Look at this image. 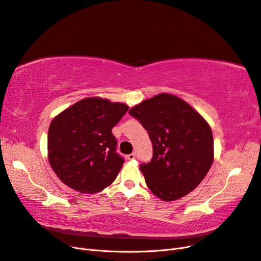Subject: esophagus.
<instances>
[{"label":"esophagus","mask_w":261,"mask_h":261,"mask_svg":"<svg viewBox=\"0 0 261 261\" xmlns=\"http://www.w3.org/2000/svg\"><path fill=\"white\" fill-rule=\"evenodd\" d=\"M135 158H136V154H135V153H130V154L127 155V159H128V160H134V159H135Z\"/></svg>","instance_id":"1"}]
</instances>
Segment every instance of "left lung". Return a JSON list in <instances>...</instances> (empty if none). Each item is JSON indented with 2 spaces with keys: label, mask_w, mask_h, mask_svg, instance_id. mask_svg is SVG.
Listing matches in <instances>:
<instances>
[{
  "label": "left lung",
  "mask_w": 261,
  "mask_h": 261,
  "mask_svg": "<svg viewBox=\"0 0 261 261\" xmlns=\"http://www.w3.org/2000/svg\"><path fill=\"white\" fill-rule=\"evenodd\" d=\"M148 132L152 159L140 164L150 191L164 201L189 194L213 162V137L206 120L187 102L160 93L129 110Z\"/></svg>",
  "instance_id": "left-lung-1"
}]
</instances>
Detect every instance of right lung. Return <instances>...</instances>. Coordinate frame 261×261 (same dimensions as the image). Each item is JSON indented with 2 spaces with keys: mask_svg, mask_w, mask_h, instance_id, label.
<instances>
[{
  "mask_svg": "<svg viewBox=\"0 0 261 261\" xmlns=\"http://www.w3.org/2000/svg\"><path fill=\"white\" fill-rule=\"evenodd\" d=\"M128 107L102 98H86L55 116L48 133V158L58 177L80 193L111 185L124 158L116 152L112 128Z\"/></svg>",
  "mask_w": 261,
  "mask_h": 261,
  "instance_id": "obj_1",
  "label": "right lung"
}]
</instances>
